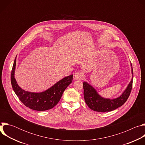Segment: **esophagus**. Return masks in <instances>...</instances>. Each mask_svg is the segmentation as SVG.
<instances>
[{
	"mask_svg": "<svg viewBox=\"0 0 145 145\" xmlns=\"http://www.w3.org/2000/svg\"><path fill=\"white\" fill-rule=\"evenodd\" d=\"M83 77H84V74L80 72H76L74 74V80H81L83 78Z\"/></svg>",
	"mask_w": 145,
	"mask_h": 145,
	"instance_id": "esophagus-1",
	"label": "esophagus"
}]
</instances>
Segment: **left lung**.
Returning <instances> with one entry per match:
<instances>
[{"instance_id": "1", "label": "left lung", "mask_w": 145, "mask_h": 145, "mask_svg": "<svg viewBox=\"0 0 145 145\" xmlns=\"http://www.w3.org/2000/svg\"><path fill=\"white\" fill-rule=\"evenodd\" d=\"M132 78L126 89L120 96L115 99L105 98L101 96L97 91L87 82H83L84 97L87 106L93 111L97 112H109L113 111L125 104L129 98L133 85V69L131 64Z\"/></svg>"}]
</instances>
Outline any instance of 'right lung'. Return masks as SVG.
<instances>
[{"instance_id":"obj_1","label":"right lung","mask_w":145,"mask_h":145,"mask_svg":"<svg viewBox=\"0 0 145 145\" xmlns=\"http://www.w3.org/2000/svg\"><path fill=\"white\" fill-rule=\"evenodd\" d=\"M16 57L11 71V82L13 90L19 99L25 106L33 110L42 111L53 108L59 101L65 89L72 82L73 74L64 77L44 92L26 91L18 86L15 78Z\"/></svg>"}]
</instances>
